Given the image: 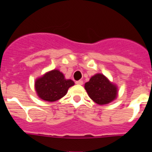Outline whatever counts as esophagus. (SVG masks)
Wrapping results in <instances>:
<instances>
[{
	"label": "esophagus",
	"instance_id": "esophagus-1",
	"mask_svg": "<svg viewBox=\"0 0 152 152\" xmlns=\"http://www.w3.org/2000/svg\"><path fill=\"white\" fill-rule=\"evenodd\" d=\"M75 84H77V85H82V84H83V80H77V81L75 82Z\"/></svg>",
	"mask_w": 152,
	"mask_h": 152
}]
</instances>
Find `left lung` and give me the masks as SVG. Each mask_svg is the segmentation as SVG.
<instances>
[{"mask_svg":"<svg viewBox=\"0 0 152 152\" xmlns=\"http://www.w3.org/2000/svg\"><path fill=\"white\" fill-rule=\"evenodd\" d=\"M84 88L91 100L99 105L110 103L117 96L118 89L116 84L110 82L102 74L92 76L89 81L85 83Z\"/></svg>","mask_w":152,"mask_h":152,"instance_id":"1","label":"left lung"}]
</instances>
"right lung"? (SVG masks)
Returning <instances> with one entry per match:
<instances>
[{
	"label": "right lung",
	"mask_w": 152,
	"mask_h": 152,
	"mask_svg": "<svg viewBox=\"0 0 152 152\" xmlns=\"http://www.w3.org/2000/svg\"><path fill=\"white\" fill-rule=\"evenodd\" d=\"M75 84L71 79H65L58 70L47 72L35 81V89L42 100L54 102L66 94L70 87Z\"/></svg>",
	"instance_id": "add662e5"
}]
</instances>
